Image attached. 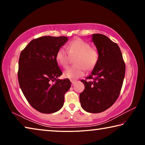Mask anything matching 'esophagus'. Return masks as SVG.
Wrapping results in <instances>:
<instances>
[{
  "mask_svg": "<svg viewBox=\"0 0 145 145\" xmlns=\"http://www.w3.org/2000/svg\"><path fill=\"white\" fill-rule=\"evenodd\" d=\"M76 82H77V80H71V82H72V85L74 84Z\"/></svg>",
  "mask_w": 145,
  "mask_h": 145,
  "instance_id": "esophagus-1",
  "label": "esophagus"
}]
</instances>
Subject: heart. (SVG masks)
I'll return each instance as SVG.
<instances>
[{
	"mask_svg": "<svg viewBox=\"0 0 145 145\" xmlns=\"http://www.w3.org/2000/svg\"><path fill=\"white\" fill-rule=\"evenodd\" d=\"M67 48H59L56 54V61L63 67H67L69 63L70 55H77L75 59L76 65L67 68L64 72V76L70 79H76L84 75L85 70H89L96 65L99 59V53L91 48L86 41L77 39L71 42ZM69 51H68L67 50Z\"/></svg>",
	"mask_w": 145,
	"mask_h": 145,
	"instance_id": "heart-1",
	"label": "heart"
}]
</instances>
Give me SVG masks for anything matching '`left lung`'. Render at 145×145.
I'll use <instances>...</instances> for the list:
<instances>
[{"instance_id": "left-lung-1", "label": "left lung", "mask_w": 145, "mask_h": 145, "mask_svg": "<svg viewBox=\"0 0 145 145\" xmlns=\"http://www.w3.org/2000/svg\"><path fill=\"white\" fill-rule=\"evenodd\" d=\"M92 41L97 48L99 59L87 79L81 80L84 90L80 93V105L84 111L99 113L111 107L118 98L124 80L125 65L116 43L107 36L93 34Z\"/></svg>"}]
</instances>
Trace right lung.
Masks as SVG:
<instances>
[{"label": "right lung", "mask_w": 145, "mask_h": 145, "mask_svg": "<svg viewBox=\"0 0 145 145\" xmlns=\"http://www.w3.org/2000/svg\"><path fill=\"white\" fill-rule=\"evenodd\" d=\"M66 36H42L32 40L22 51L18 61L20 87L32 107L45 114L54 113L63 106L65 93L70 89L68 78L56 61V54L68 41Z\"/></svg>", "instance_id": "right-lung-1"}]
</instances>
